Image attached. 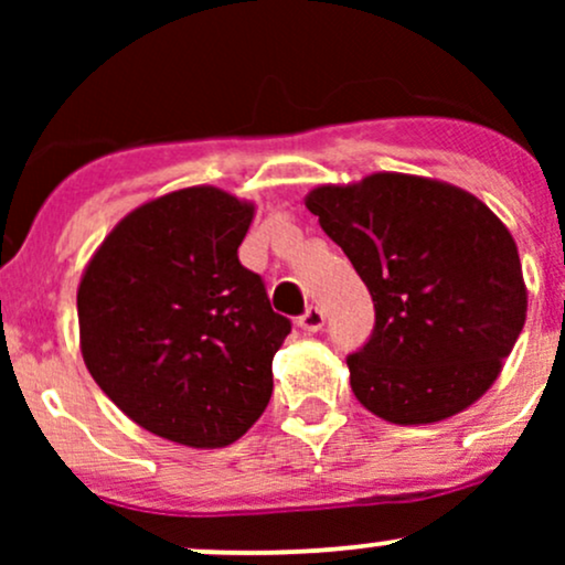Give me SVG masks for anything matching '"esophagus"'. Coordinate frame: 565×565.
<instances>
[{
	"mask_svg": "<svg viewBox=\"0 0 565 565\" xmlns=\"http://www.w3.org/2000/svg\"><path fill=\"white\" fill-rule=\"evenodd\" d=\"M297 327H300L302 332H319L323 327V310L316 308V305H310L300 319H297Z\"/></svg>",
	"mask_w": 565,
	"mask_h": 565,
	"instance_id": "1",
	"label": "esophagus"
}]
</instances>
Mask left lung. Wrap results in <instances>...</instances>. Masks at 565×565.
Returning <instances> with one entry per match:
<instances>
[{"mask_svg": "<svg viewBox=\"0 0 565 565\" xmlns=\"http://www.w3.org/2000/svg\"><path fill=\"white\" fill-rule=\"evenodd\" d=\"M353 263L374 329L348 355L350 387L395 425H427L489 391L526 321L521 257L483 201L438 180L380 172L305 199Z\"/></svg>", "mask_w": 565, "mask_h": 565, "instance_id": "1", "label": "left lung"}]
</instances>
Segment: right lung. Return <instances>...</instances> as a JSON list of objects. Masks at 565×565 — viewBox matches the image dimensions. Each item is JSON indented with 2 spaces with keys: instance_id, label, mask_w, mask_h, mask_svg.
I'll list each match as a JSON object with an SVG mask.
<instances>
[{
  "instance_id": "right-lung-1",
  "label": "right lung",
  "mask_w": 565,
  "mask_h": 565,
  "mask_svg": "<svg viewBox=\"0 0 565 565\" xmlns=\"http://www.w3.org/2000/svg\"><path fill=\"white\" fill-rule=\"evenodd\" d=\"M255 206L199 185L138 206L84 270L82 355L146 430L220 449L260 419L291 332L263 278L238 263Z\"/></svg>"
}]
</instances>
